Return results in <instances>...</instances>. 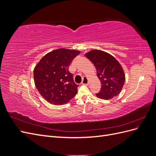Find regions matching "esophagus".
Listing matches in <instances>:
<instances>
[{
  "label": "esophagus",
  "mask_w": 156,
  "mask_h": 156,
  "mask_svg": "<svg viewBox=\"0 0 156 156\" xmlns=\"http://www.w3.org/2000/svg\"><path fill=\"white\" fill-rule=\"evenodd\" d=\"M81 84H85V85H88V78L87 77H83Z\"/></svg>",
  "instance_id": "1"
}]
</instances>
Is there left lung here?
Returning a JSON list of instances; mask_svg holds the SVG:
<instances>
[{
  "instance_id": "left-lung-1",
  "label": "left lung",
  "mask_w": 156,
  "mask_h": 156,
  "mask_svg": "<svg viewBox=\"0 0 156 156\" xmlns=\"http://www.w3.org/2000/svg\"><path fill=\"white\" fill-rule=\"evenodd\" d=\"M96 68L101 83L96 95L103 100H110L120 94L125 82V75L119 62L111 55L100 50H92L85 54Z\"/></svg>"
}]
</instances>
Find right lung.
<instances>
[{
	"instance_id": "add662e5",
	"label": "right lung",
	"mask_w": 156,
	"mask_h": 156,
	"mask_svg": "<svg viewBox=\"0 0 156 156\" xmlns=\"http://www.w3.org/2000/svg\"><path fill=\"white\" fill-rule=\"evenodd\" d=\"M80 51L59 49L45 55L34 69L37 90L51 104L63 105L77 93L78 84L68 70L70 64Z\"/></svg>"
}]
</instances>
